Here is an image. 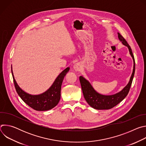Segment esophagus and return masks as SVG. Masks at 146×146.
Segmentation results:
<instances>
[{
    "label": "esophagus",
    "mask_w": 146,
    "mask_h": 146,
    "mask_svg": "<svg viewBox=\"0 0 146 146\" xmlns=\"http://www.w3.org/2000/svg\"><path fill=\"white\" fill-rule=\"evenodd\" d=\"M73 68L76 71H79L81 69V65L79 63H76L73 66Z\"/></svg>",
    "instance_id": "obj_1"
}]
</instances>
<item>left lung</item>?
<instances>
[{"label": "left lung", "instance_id": "obj_1", "mask_svg": "<svg viewBox=\"0 0 146 146\" xmlns=\"http://www.w3.org/2000/svg\"><path fill=\"white\" fill-rule=\"evenodd\" d=\"M118 38L119 40L122 41V44L128 47L130 54L133 58L134 63L133 72L127 86L119 92L112 95H103L99 94L95 91L92 86L90 84V83L87 80L82 76H80L79 80L84 98L88 103V105L95 109L109 110L114 108L127 96L132 85L135 72V62L134 56L133 55L132 49L126 40L123 37V36L119 33H118Z\"/></svg>", "mask_w": 146, "mask_h": 146}]
</instances>
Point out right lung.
<instances>
[{"mask_svg":"<svg viewBox=\"0 0 146 146\" xmlns=\"http://www.w3.org/2000/svg\"><path fill=\"white\" fill-rule=\"evenodd\" d=\"M69 70L67 68L62 71L55 79L51 87L45 92L38 95H29L21 89L14 79L11 70L16 91L20 98L29 107L37 111H46L56 106L60 99V90L65 76Z\"/></svg>","mask_w":146,"mask_h":146,"instance_id":"1","label":"right lung"}]
</instances>
